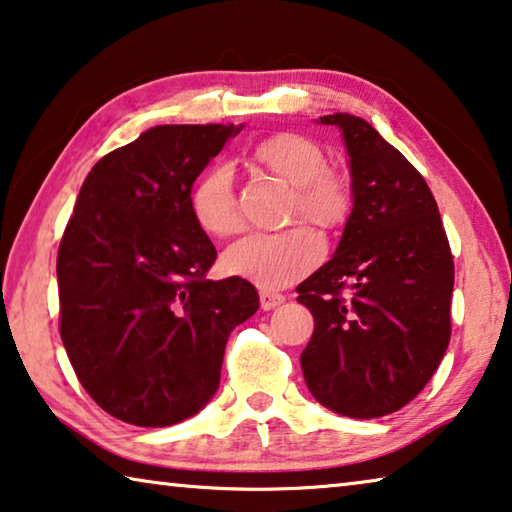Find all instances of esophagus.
Here are the masks:
<instances>
[{
	"label": "esophagus",
	"instance_id": "1",
	"mask_svg": "<svg viewBox=\"0 0 512 512\" xmlns=\"http://www.w3.org/2000/svg\"><path fill=\"white\" fill-rule=\"evenodd\" d=\"M282 303H285V296L275 294V291H262V294H259V305H262V310H275V307Z\"/></svg>",
	"mask_w": 512,
	"mask_h": 512
}]
</instances>
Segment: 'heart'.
I'll return each instance as SVG.
<instances>
[{
	"instance_id": "heart-1",
	"label": "heart",
	"mask_w": 512,
	"mask_h": 512,
	"mask_svg": "<svg viewBox=\"0 0 512 512\" xmlns=\"http://www.w3.org/2000/svg\"><path fill=\"white\" fill-rule=\"evenodd\" d=\"M253 157L280 180L294 186L291 218L335 230L353 209V186L344 173L323 168L321 145L303 134L282 132L257 143ZM191 212L196 223L212 237H230L241 218L234 196V173L216 164L200 177L191 191ZM323 257V241L312 227L294 225L282 232H253L232 243L223 255L227 273L250 280L262 289H282L310 273Z\"/></svg>"
}]
</instances>
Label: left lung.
Masks as SVG:
<instances>
[{
  "label": "left lung",
  "mask_w": 512,
  "mask_h": 512,
  "mask_svg": "<svg viewBox=\"0 0 512 512\" xmlns=\"http://www.w3.org/2000/svg\"><path fill=\"white\" fill-rule=\"evenodd\" d=\"M316 123L342 132L353 209L335 255L296 289L314 316L300 367L323 408L385 417L426 387L449 346L451 248L431 189L394 145L351 113Z\"/></svg>",
  "instance_id": "1"
}]
</instances>
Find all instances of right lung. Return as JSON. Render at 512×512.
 I'll use <instances>...</instances> for the list:
<instances>
[{"instance_id": "right-lung-1", "label": "right lung", "mask_w": 512, "mask_h": 512, "mask_svg": "<svg viewBox=\"0 0 512 512\" xmlns=\"http://www.w3.org/2000/svg\"><path fill=\"white\" fill-rule=\"evenodd\" d=\"M243 125H157L91 168L63 232L61 339L91 399L134 426L180 424L212 401L230 332L259 296L207 280L216 248L193 182Z\"/></svg>"}]
</instances>
